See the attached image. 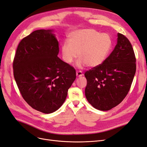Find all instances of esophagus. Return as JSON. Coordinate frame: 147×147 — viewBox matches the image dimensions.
Returning a JSON list of instances; mask_svg holds the SVG:
<instances>
[{
	"instance_id": "obj_1",
	"label": "esophagus",
	"mask_w": 147,
	"mask_h": 147,
	"mask_svg": "<svg viewBox=\"0 0 147 147\" xmlns=\"http://www.w3.org/2000/svg\"><path fill=\"white\" fill-rule=\"evenodd\" d=\"M76 75H77V77H80L83 76V72H82V71H77V73H76Z\"/></svg>"
}]
</instances>
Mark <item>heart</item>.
I'll list each match as a JSON object with an SVG mask.
<instances>
[{
    "label": "heart",
    "mask_w": 147,
    "mask_h": 147,
    "mask_svg": "<svg viewBox=\"0 0 147 147\" xmlns=\"http://www.w3.org/2000/svg\"><path fill=\"white\" fill-rule=\"evenodd\" d=\"M112 43V38L107 34H100L93 29L77 30L70 34L69 40L62 44V57L65 63L70 64L78 56V67L87 65L97 67L107 57Z\"/></svg>",
    "instance_id": "1"
}]
</instances>
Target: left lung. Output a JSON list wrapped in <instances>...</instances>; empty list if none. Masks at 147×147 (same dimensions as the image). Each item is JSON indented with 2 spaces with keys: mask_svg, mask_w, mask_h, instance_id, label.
I'll return each instance as SVG.
<instances>
[{
  "mask_svg": "<svg viewBox=\"0 0 147 147\" xmlns=\"http://www.w3.org/2000/svg\"><path fill=\"white\" fill-rule=\"evenodd\" d=\"M136 59L131 42L118 33L114 50L100 65L84 74L86 99L93 107L107 111L121 103L129 91L136 71Z\"/></svg>",
  "mask_w": 147,
  "mask_h": 147,
  "instance_id": "8db88e82",
  "label": "left lung"
}]
</instances>
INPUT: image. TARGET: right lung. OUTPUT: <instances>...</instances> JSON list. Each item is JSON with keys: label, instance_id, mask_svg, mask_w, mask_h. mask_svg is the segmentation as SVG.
<instances>
[{"label": "right lung", "instance_id": "obj_1", "mask_svg": "<svg viewBox=\"0 0 147 147\" xmlns=\"http://www.w3.org/2000/svg\"><path fill=\"white\" fill-rule=\"evenodd\" d=\"M53 31L37 30L23 38L13 63L22 97L31 107L47 114L61 107L76 78L73 67L57 57L59 44Z\"/></svg>", "mask_w": 147, "mask_h": 147}]
</instances>
